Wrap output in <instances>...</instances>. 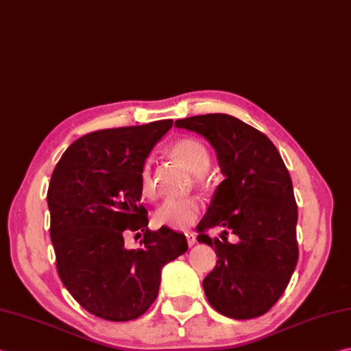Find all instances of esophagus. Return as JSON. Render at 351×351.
Listing matches in <instances>:
<instances>
[{
  "mask_svg": "<svg viewBox=\"0 0 351 351\" xmlns=\"http://www.w3.org/2000/svg\"><path fill=\"white\" fill-rule=\"evenodd\" d=\"M185 237H187L189 246H193L196 243V236L193 234V232H187V234H185Z\"/></svg>",
  "mask_w": 351,
  "mask_h": 351,
  "instance_id": "34e87169",
  "label": "esophagus"
}]
</instances>
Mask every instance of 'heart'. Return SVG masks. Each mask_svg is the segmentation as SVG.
I'll return each instance as SVG.
<instances>
[{"label":"heart","mask_w":351,"mask_h":351,"mask_svg":"<svg viewBox=\"0 0 351 351\" xmlns=\"http://www.w3.org/2000/svg\"><path fill=\"white\" fill-rule=\"evenodd\" d=\"M170 152L178 160L182 161L195 175H204L210 167L211 156L208 149L205 147L204 143L191 138V136L176 140L170 146ZM140 185L144 197H156L152 158H147L143 162L140 170ZM199 213H201V202L195 197L169 199L155 211L154 221L156 225L169 226L171 230H187L197 221Z\"/></svg>","instance_id":"b5f03b06"}]
</instances>
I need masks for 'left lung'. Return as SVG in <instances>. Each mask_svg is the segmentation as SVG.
Wrapping results in <instances>:
<instances>
[{"mask_svg":"<svg viewBox=\"0 0 351 351\" xmlns=\"http://www.w3.org/2000/svg\"><path fill=\"white\" fill-rule=\"evenodd\" d=\"M175 126L205 136L225 180L197 225V242L215 246L217 263L204 278L208 303L234 319L262 317L286 291L298 262L292 180L265 134L228 114L195 115ZM224 228L221 239L206 231ZM231 230L239 242L230 244Z\"/></svg>","mask_w":351,"mask_h":351,"instance_id":"1","label":"left lung"}]
</instances>
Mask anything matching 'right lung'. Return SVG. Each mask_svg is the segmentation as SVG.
Returning <instances> with one entry per match:
<instances>
[{"instance_id":"add662e5","label":"right lung","mask_w":351,"mask_h":351,"mask_svg":"<svg viewBox=\"0 0 351 351\" xmlns=\"http://www.w3.org/2000/svg\"><path fill=\"white\" fill-rule=\"evenodd\" d=\"M173 125L95 130L75 140L53 170L47 202L50 236L62 283L74 300L101 319L130 321L152 306L161 269L187 251V239L167 226L147 228L140 170ZM128 232L143 236L128 250Z\"/></svg>"}]
</instances>
